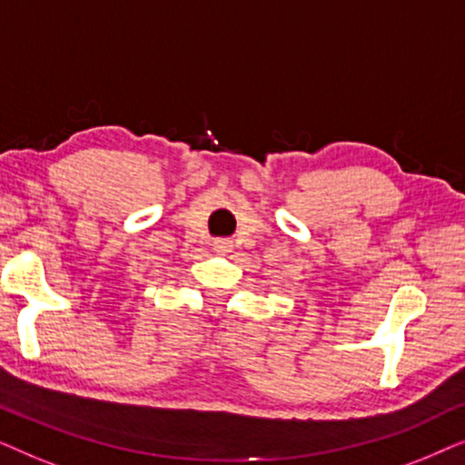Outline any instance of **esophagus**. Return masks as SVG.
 Instances as JSON below:
<instances>
[{
  "label": "esophagus",
  "mask_w": 465,
  "mask_h": 465,
  "mask_svg": "<svg viewBox=\"0 0 465 465\" xmlns=\"http://www.w3.org/2000/svg\"><path fill=\"white\" fill-rule=\"evenodd\" d=\"M233 249V242L227 238H221V240H214V251L221 252V255H225V252H232Z\"/></svg>",
  "instance_id": "obj_1"
}]
</instances>
